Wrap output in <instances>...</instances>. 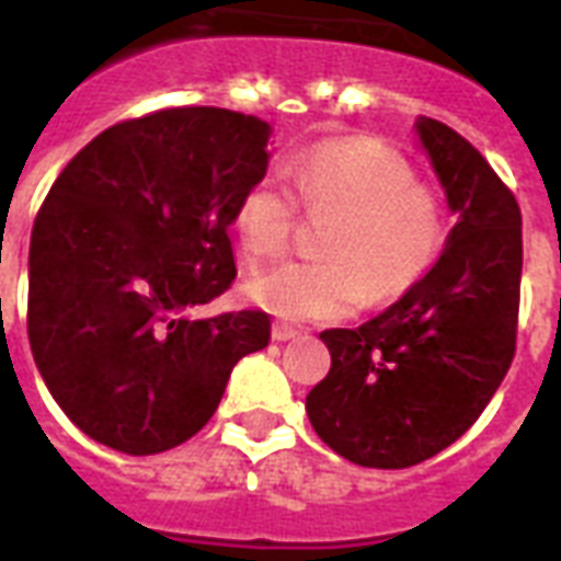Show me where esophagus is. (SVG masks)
I'll use <instances>...</instances> for the list:
<instances>
[{
	"label": "esophagus",
	"mask_w": 561,
	"mask_h": 561,
	"mask_svg": "<svg viewBox=\"0 0 561 561\" xmlns=\"http://www.w3.org/2000/svg\"><path fill=\"white\" fill-rule=\"evenodd\" d=\"M273 341H290V337H297V329L288 327V323H282V320H276L271 329Z\"/></svg>",
	"instance_id": "34e87169"
}]
</instances>
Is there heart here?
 Returning a JSON list of instances; mask_svg holds the SVG:
<instances>
[{
    "instance_id": "heart-1",
    "label": "heart",
    "mask_w": 561,
    "mask_h": 561,
    "mask_svg": "<svg viewBox=\"0 0 561 561\" xmlns=\"http://www.w3.org/2000/svg\"><path fill=\"white\" fill-rule=\"evenodd\" d=\"M279 173H264L234 203V232L250 262L285 252L297 203L329 214L318 232L320 259L252 273L247 297L285 320H341L388 302L421 282L444 247V205L414 182L412 167L374 140H329L299 152Z\"/></svg>"
}]
</instances>
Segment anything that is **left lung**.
I'll return each mask as SVG.
<instances>
[{
	"label": "left lung",
	"instance_id": "left-lung-1",
	"mask_svg": "<svg viewBox=\"0 0 561 561\" xmlns=\"http://www.w3.org/2000/svg\"><path fill=\"white\" fill-rule=\"evenodd\" d=\"M414 128L456 226L438 262L394 306L358 329L320 332L332 367L306 397L314 433L362 468H412L450 447L515 356L518 203L450 126L417 117Z\"/></svg>",
	"mask_w": 561,
	"mask_h": 561
}]
</instances>
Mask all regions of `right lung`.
<instances>
[{"mask_svg": "<svg viewBox=\"0 0 561 561\" xmlns=\"http://www.w3.org/2000/svg\"><path fill=\"white\" fill-rule=\"evenodd\" d=\"M271 126L164 108L105 128L49 187L28 247V344L81 433L152 456L211 421L264 311L194 314L234 279V203L267 173Z\"/></svg>", "mask_w": 561, "mask_h": 561, "instance_id": "obj_1", "label": "right lung"}]
</instances>
